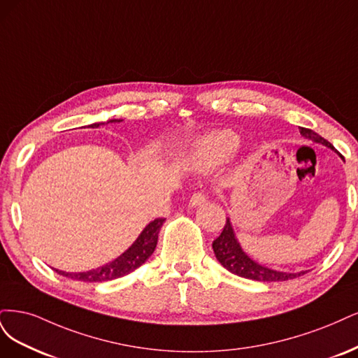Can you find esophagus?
<instances>
[{
	"instance_id": "obj_1",
	"label": "esophagus",
	"mask_w": 358,
	"mask_h": 358,
	"mask_svg": "<svg viewBox=\"0 0 358 358\" xmlns=\"http://www.w3.org/2000/svg\"><path fill=\"white\" fill-rule=\"evenodd\" d=\"M205 201H206L205 193H203V192H196V193L192 194V198H190V201H189V205L193 206V208H194V206L202 205Z\"/></svg>"
}]
</instances>
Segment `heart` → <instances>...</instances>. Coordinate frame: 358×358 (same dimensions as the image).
<instances>
[{
	"mask_svg": "<svg viewBox=\"0 0 358 358\" xmlns=\"http://www.w3.org/2000/svg\"><path fill=\"white\" fill-rule=\"evenodd\" d=\"M239 138L232 131H214L194 144L193 159L199 166L210 168L222 164L238 147Z\"/></svg>",
	"mask_w": 358,
	"mask_h": 358,
	"instance_id": "b5f03b06",
	"label": "heart"
}]
</instances>
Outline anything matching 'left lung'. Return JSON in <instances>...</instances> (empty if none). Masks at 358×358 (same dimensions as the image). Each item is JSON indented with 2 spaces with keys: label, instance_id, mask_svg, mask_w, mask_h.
<instances>
[{
  "label": "left lung",
  "instance_id": "left-lung-1",
  "mask_svg": "<svg viewBox=\"0 0 358 358\" xmlns=\"http://www.w3.org/2000/svg\"><path fill=\"white\" fill-rule=\"evenodd\" d=\"M301 134L303 136L309 138V140H313L315 143H320L322 145L330 147L331 150H334L333 145L327 140H324V138L320 136L314 131L301 128ZM213 250H214V255H215L217 260L220 262L229 272H232L238 276H242V278L263 281V282H276V281L293 280V278H297V276L306 273V271L297 272V273L273 271L266 266H262V264H259L255 260H251L245 255L244 250L241 248L229 218L226 220V224L223 227V232L220 234V236L214 239Z\"/></svg>",
  "mask_w": 358,
  "mask_h": 358
}]
</instances>
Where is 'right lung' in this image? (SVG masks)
<instances>
[{
	"instance_id": "add662e5",
	"label": "right lung",
	"mask_w": 358,
	"mask_h": 358,
	"mask_svg": "<svg viewBox=\"0 0 358 358\" xmlns=\"http://www.w3.org/2000/svg\"><path fill=\"white\" fill-rule=\"evenodd\" d=\"M110 122L116 123V122H122V120L113 119V120H108L107 123H110ZM103 123L106 122L94 123V124H90V128H98V126H101ZM164 222H165V218H156V220L150 222L143 232L140 234V236L136 238L134 244L128 250H126L122 256H119L116 260L103 264V266H101L98 269H92L87 272H64V271H57V269H55V271L59 275L66 276V278L83 281V282H103V281H111V280L120 278V276L128 275V273L134 272L135 269L140 268L141 264L153 255V251L157 244L160 227H162Z\"/></svg>"
}]
</instances>
